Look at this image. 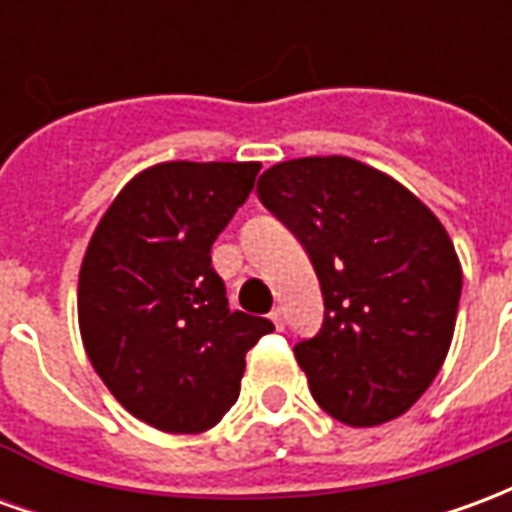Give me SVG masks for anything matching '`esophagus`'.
<instances>
[{"label": "esophagus", "mask_w": 512, "mask_h": 512, "mask_svg": "<svg viewBox=\"0 0 512 512\" xmlns=\"http://www.w3.org/2000/svg\"><path fill=\"white\" fill-rule=\"evenodd\" d=\"M271 321H274V326H277L279 332H282V329H285V312L279 310H271Z\"/></svg>", "instance_id": "34e87169"}]
</instances>
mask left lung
Listing matches in <instances>:
<instances>
[{
    "instance_id": "8db88e82",
    "label": "left lung",
    "mask_w": 512,
    "mask_h": 512,
    "mask_svg": "<svg viewBox=\"0 0 512 512\" xmlns=\"http://www.w3.org/2000/svg\"><path fill=\"white\" fill-rule=\"evenodd\" d=\"M257 197L321 282V332L293 348L315 403L354 428L400 417L455 332L463 274L447 230L406 186L345 156L274 164Z\"/></svg>"
}]
</instances>
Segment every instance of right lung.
Segmentation results:
<instances>
[{"mask_svg":"<svg viewBox=\"0 0 512 512\" xmlns=\"http://www.w3.org/2000/svg\"><path fill=\"white\" fill-rule=\"evenodd\" d=\"M257 161L139 172L95 227L79 271L84 351L136 419L202 433L230 411L244 356L274 329L230 310L211 246L255 189Z\"/></svg>","mask_w":512,"mask_h":512,"instance_id":"add662e5","label":"right lung"}]
</instances>
